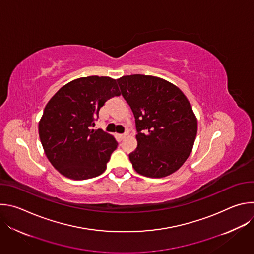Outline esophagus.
I'll return each instance as SVG.
<instances>
[{"mask_svg":"<svg viewBox=\"0 0 254 254\" xmlns=\"http://www.w3.org/2000/svg\"><path fill=\"white\" fill-rule=\"evenodd\" d=\"M126 136H127V133H125V134H119V137H120L121 139H124Z\"/></svg>","mask_w":254,"mask_h":254,"instance_id":"esophagus-1","label":"esophagus"}]
</instances>
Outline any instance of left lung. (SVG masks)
Wrapping results in <instances>:
<instances>
[{
    "mask_svg": "<svg viewBox=\"0 0 254 254\" xmlns=\"http://www.w3.org/2000/svg\"><path fill=\"white\" fill-rule=\"evenodd\" d=\"M135 119L136 149L128 155L133 169L150 178L167 177L190 156L197 119L179 87L152 75L132 74L117 79Z\"/></svg>",
    "mask_w": 254,
    "mask_h": 254,
    "instance_id": "8db88e82",
    "label": "left lung"
}]
</instances>
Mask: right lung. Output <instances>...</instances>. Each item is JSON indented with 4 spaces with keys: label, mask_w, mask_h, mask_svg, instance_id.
<instances>
[{
    "label": "right lung",
    "mask_w": 254,
    "mask_h": 254,
    "mask_svg": "<svg viewBox=\"0 0 254 254\" xmlns=\"http://www.w3.org/2000/svg\"><path fill=\"white\" fill-rule=\"evenodd\" d=\"M120 95L116 79L93 75L68 82L48 101L39 136L47 159L61 175L86 180L105 171L118 141L91 127L104 102Z\"/></svg>",
    "instance_id": "add662e5"
}]
</instances>
